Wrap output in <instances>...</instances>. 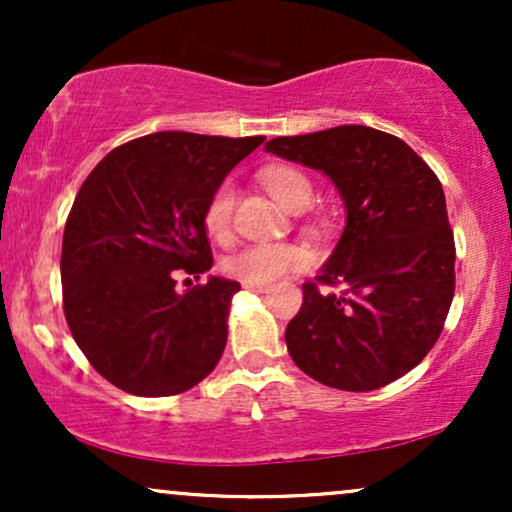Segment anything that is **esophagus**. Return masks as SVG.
<instances>
[{"mask_svg":"<svg viewBox=\"0 0 512 512\" xmlns=\"http://www.w3.org/2000/svg\"><path fill=\"white\" fill-rule=\"evenodd\" d=\"M243 289H248V291H267L269 284H255V281H245Z\"/></svg>","mask_w":512,"mask_h":512,"instance_id":"obj_1","label":"esophagus"}]
</instances>
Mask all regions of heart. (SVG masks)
I'll return each instance as SVG.
<instances>
[{
  "label": "heart",
  "instance_id": "heart-1",
  "mask_svg": "<svg viewBox=\"0 0 512 512\" xmlns=\"http://www.w3.org/2000/svg\"><path fill=\"white\" fill-rule=\"evenodd\" d=\"M264 185L272 192L276 202L284 204L291 211H303L313 199V182L303 170L291 166H274L262 173ZM233 192L231 182H221L211 192L207 207H204V228L211 238L226 240L231 233L233 219ZM313 255L308 248L296 243H255L245 245L238 252H233L223 267L231 276L240 281H255V284H269L293 269L308 267Z\"/></svg>",
  "mask_w": 512,
  "mask_h": 512
}]
</instances>
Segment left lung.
Instances as JSON below:
<instances>
[{
  "mask_svg": "<svg viewBox=\"0 0 512 512\" xmlns=\"http://www.w3.org/2000/svg\"><path fill=\"white\" fill-rule=\"evenodd\" d=\"M267 151L322 170L342 195L346 226L317 283L286 327V349L327 387L390 385L438 342L455 293V238L440 180L399 137L342 125L276 137Z\"/></svg>",
  "mask_w": 512,
  "mask_h": 512,
  "instance_id": "1",
  "label": "left lung"
}]
</instances>
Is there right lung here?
Returning a JSON list of instances; mask_svg holds the SVG:
<instances>
[{"label":"right lung","instance_id":"obj_1","mask_svg":"<svg viewBox=\"0 0 512 512\" xmlns=\"http://www.w3.org/2000/svg\"><path fill=\"white\" fill-rule=\"evenodd\" d=\"M264 137L154 132L91 170L62 238L64 317L91 366L129 395L195 387L226 349L238 281L185 293L175 274L211 269L204 207Z\"/></svg>","mask_w":512,"mask_h":512}]
</instances>
